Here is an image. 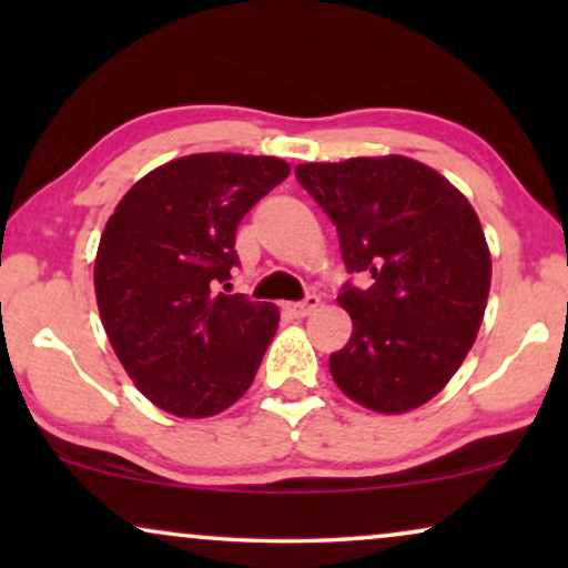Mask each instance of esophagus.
I'll return each instance as SVG.
<instances>
[{"instance_id":"34e87169","label":"esophagus","mask_w":568,"mask_h":568,"mask_svg":"<svg viewBox=\"0 0 568 568\" xmlns=\"http://www.w3.org/2000/svg\"><path fill=\"white\" fill-rule=\"evenodd\" d=\"M317 305H321V297H317V294H307L302 302H292V305H286V313L292 317H307Z\"/></svg>"}]
</instances>
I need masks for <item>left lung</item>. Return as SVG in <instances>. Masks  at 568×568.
I'll return each instance as SVG.
<instances>
[{"mask_svg": "<svg viewBox=\"0 0 568 568\" xmlns=\"http://www.w3.org/2000/svg\"><path fill=\"white\" fill-rule=\"evenodd\" d=\"M336 224L348 274L338 302L354 333L331 354L348 398L379 414L432 400L470 352L491 286V255L478 214L422 162L354 158L294 170Z\"/></svg>", "mask_w": 568, "mask_h": 568, "instance_id": "1", "label": "left lung"}]
</instances>
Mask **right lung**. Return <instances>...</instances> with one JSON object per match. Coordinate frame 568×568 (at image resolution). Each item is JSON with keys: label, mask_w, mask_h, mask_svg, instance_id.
I'll list each match as a JSON object with an SVG mask.
<instances>
[{"label": "right lung", "mask_w": 568, "mask_h": 568, "mask_svg": "<svg viewBox=\"0 0 568 568\" xmlns=\"http://www.w3.org/2000/svg\"><path fill=\"white\" fill-rule=\"evenodd\" d=\"M286 175L276 158L189 154L134 183L105 224L100 321L129 377L168 414L214 416L253 383L278 310L220 284L240 266V220Z\"/></svg>", "instance_id": "obj_1"}]
</instances>
